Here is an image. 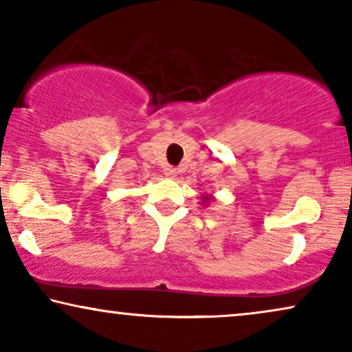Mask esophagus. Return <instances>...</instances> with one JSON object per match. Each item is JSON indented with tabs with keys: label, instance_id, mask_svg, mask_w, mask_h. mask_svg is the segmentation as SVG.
Here are the masks:
<instances>
[{
	"label": "esophagus",
	"instance_id": "obj_1",
	"mask_svg": "<svg viewBox=\"0 0 352 352\" xmlns=\"http://www.w3.org/2000/svg\"><path fill=\"white\" fill-rule=\"evenodd\" d=\"M163 171H165L166 176H176V168H173V166H166Z\"/></svg>",
	"mask_w": 352,
	"mask_h": 352
}]
</instances>
